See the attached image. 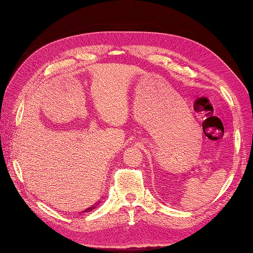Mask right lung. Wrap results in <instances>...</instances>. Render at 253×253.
Instances as JSON below:
<instances>
[{
  "instance_id": "1",
  "label": "right lung",
  "mask_w": 253,
  "mask_h": 253,
  "mask_svg": "<svg viewBox=\"0 0 253 253\" xmlns=\"http://www.w3.org/2000/svg\"><path fill=\"white\" fill-rule=\"evenodd\" d=\"M92 210H93V208H92V207H91V208H89V209H87V210H85V211H88V212H89V211H92Z\"/></svg>"
}]
</instances>
